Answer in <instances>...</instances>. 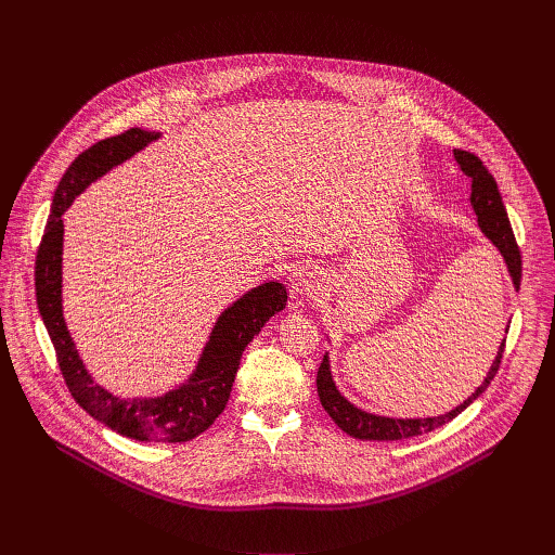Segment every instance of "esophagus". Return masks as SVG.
Returning a JSON list of instances; mask_svg holds the SVG:
<instances>
[{"mask_svg": "<svg viewBox=\"0 0 555 555\" xmlns=\"http://www.w3.org/2000/svg\"><path fill=\"white\" fill-rule=\"evenodd\" d=\"M325 289H327L325 279L319 272H298L292 279V298H296V296L319 298L321 294H325Z\"/></svg>", "mask_w": 555, "mask_h": 555, "instance_id": "obj_1", "label": "esophagus"}]
</instances>
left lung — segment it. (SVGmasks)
I'll return each mask as SVG.
<instances>
[{
  "instance_id": "obj_1",
  "label": "left lung",
  "mask_w": 555,
  "mask_h": 555,
  "mask_svg": "<svg viewBox=\"0 0 555 555\" xmlns=\"http://www.w3.org/2000/svg\"><path fill=\"white\" fill-rule=\"evenodd\" d=\"M454 160H456L459 169L472 180L469 202H472L474 212H477V217H479V228L486 234V240L501 253V257L507 266L509 279L514 283V289L518 292L522 261H520V250L516 246L514 232H512L507 210L503 206L496 180L483 167V163L479 160L477 155H472L467 151H454ZM507 330H509V325H507ZM507 330H505V334H507ZM503 349H505V338H503V343L496 351V358H494L486 379L481 382V386L474 390L467 400H463V404H459L456 409H452L443 415H437V417H406V420H402V417H384V415H375V413L358 409L338 390V386L334 382L332 364H330V353L323 356L319 377H315V386H319V398H321L323 409L330 413V417L338 424L340 430H345L347 435H351L356 439H364V441H398V439L417 437V435L430 433L439 426H446L456 415H461L474 400L481 398V392L490 386V382L494 379V375L499 371Z\"/></svg>"
}]
</instances>
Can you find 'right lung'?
<instances>
[{
    "mask_svg": "<svg viewBox=\"0 0 555 555\" xmlns=\"http://www.w3.org/2000/svg\"><path fill=\"white\" fill-rule=\"evenodd\" d=\"M160 131L129 129L83 151L63 173L46 223L35 263L37 307L72 398L94 420L122 437L153 443H180L202 435L223 413L244 349L274 313L285 309L283 283L270 281L253 287L225 307L215 321L210 336L193 373L157 398H118L94 382L83 364L63 315V219L92 182L127 163L138 151L160 140Z\"/></svg>",
    "mask_w": 555,
    "mask_h": 555,
    "instance_id": "1",
    "label": "right lung"
}]
</instances>
